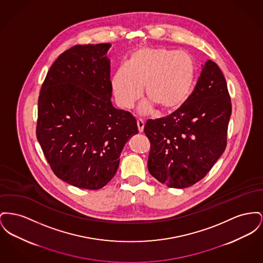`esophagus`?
I'll use <instances>...</instances> for the list:
<instances>
[{
  "label": "esophagus",
  "instance_id": "esophagus-1",
  "mask_svg": "<svg viewBox=\"0 0 263 263\" xmlns=\"http://www.w3.org/2000/svg\"><path fill=\"white\" fill-rule=\"evenodd\" d=\"M144 125H145V122L142 119L137 120V126H138V130H139L140 133H142L144 131Z\"/></svg>",
  "mask_w": 263,
  "mask_h": 263
}]
</instances>
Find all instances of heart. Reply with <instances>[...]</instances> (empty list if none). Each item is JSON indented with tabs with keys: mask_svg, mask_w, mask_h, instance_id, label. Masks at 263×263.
Wrapping results in <instances>:
<instances>
[{
	"mask_svg": "<svg viewBox=\"0 0 263 263\" xmlns=\"http://www.w3.org/2000/svg\"><path fill=\"white\" fill-rule=\"evenodd\" d=\"M196 64L191 55L164 47H140L134 50L127 64L114 73L111 87L117 104L131 108L143 91L149 101L140 112H148L152 104L162 112L181 108L193 92Z\"/></svg>",
	"mask_w": 263,
	"mask_h": 263,
	"instance_id": "1",
	"label": "heart"
}]
</instances>
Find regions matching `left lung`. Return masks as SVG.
Listing matches in <instances>:
<instances>
[{"instance_id":"left-lung-1","label":"left lung","mask_w":263,"mask_h":263,"mask_svg":"<svg viewBox=\"0 0 263 263\" xmlns=\"http://www.w3.org/2000/svg\"><path fill=\"white\" fill-rule=\"evenodd\" d=\"M201 77L185 104L169 116L148 120V170L160 183L184 189L211 171L227 147L232 115L226 78L216 62L201 65Z\"/></svg>"}]
</instances>
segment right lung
<instances>
[{
	"mask_svg": "<svg viewBox=\"0 0 263 263\" xmlns=\"http://www.w3.org/2000/svg\"><path fill=\"white\" fill-rule=\"evenodd\" d=\"M110 44L74 46L52 63L43 83L36 138L65 183L98 190L114 177L136 119L111 102Z\"/></svg>",
	"mask_w": 263,
	"mask_h": 263,
	"instance_id": "right-lung-1",
	"label": "right lung"
}]
</instances>
